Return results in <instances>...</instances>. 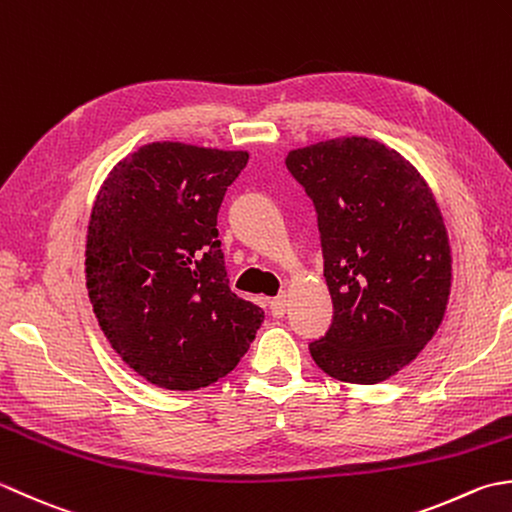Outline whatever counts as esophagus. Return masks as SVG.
Segmentation results:
<instances>
[{
  "instance_id": "obj_1",
  "label": "esophagus",
  "mask_w": 512,
  "mask_h": 512,
  "mask_svg": "<svg viewBox=\"0 0 512 512\" xmlns=\"http://www.w3.org/2000/svg\"><path fill=\"white\" fill-rule=\"evenodd\" d=\"M269 309H271V316H274V318H283L285 311H287V296L280 294L276 298H271Z\"/></svg>"
}]
</instances>
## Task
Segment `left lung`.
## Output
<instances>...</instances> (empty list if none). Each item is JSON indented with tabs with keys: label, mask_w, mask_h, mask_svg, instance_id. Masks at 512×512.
<instances>
[{
	"label": "left lung",
	"mask_w": 512,
	"mask_h": 512,
	"mask_svg": "<svg viewBox=\"0 0 512 512\" xmlns=\"http://www.w3.org/2000/svg\"><path fill=\"white\" fill-rule=\"evenodd\" d=\"M285 163L318 214L333 300L311 358L342 382L387 380L435 336L451 291V247L429 185L364 137L309 145Z\"/></svg>",
	"instance_id": "8db88e82"
}]
</instances>
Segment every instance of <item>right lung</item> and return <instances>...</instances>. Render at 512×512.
Returning a JSON list of instances; mask_svg holds the SVG:
<instances>
[{
  "mask_svg": "<svg viewBox=\"0 0 512 512\" xmlns=\"http://www.w3.org/2000/svg\"><path fill=\"white\" fill-rule=\"evenodd\" d=\"M247 152L150 143L103 181L90 214L86 285L101 331L156 387L225 378L265 311L229 289L216 216Z\"/></svg>",
  "mask_w": 512,
  "mask_h": 512,
  "instance_id": "obj_1",
  "label": "right lung"
}]
</instances>
